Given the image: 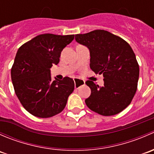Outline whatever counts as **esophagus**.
I'll return each instance as SVG.
<instances>
[{
    "mask_svg": "<svg viewBox=\"0 0 154 154\" xmlns=\"http://www.w3.org/2000/svg\"><path fill=\"white\" fill-rule=\"evenodd\" d=\"M74 87H75V88H79L80 86L85 85L84 80H80V79L78 78L74 79Z\"/></svg>",
    "mask_w": 154,
    "mask_h": 154,
    "instance_id": "34e87169",
    "label": "esophagus"
}]
</instances>
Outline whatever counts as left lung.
<instances>
[{"label":"left lung","instance_id":"8db88e82","mask_svg":"<svg viewBox=\"0 0 154 154\" xmlns=\"http://www.w3.org/2000/svg\"><path fill=\"white\" fill-rule=\"evenodd\" d=\"M75 40L89 50L91 69L104 77L102 87L91 80L86 82L91 88V95L85 100L87 106L104 116L123 111L136 94L139 76V64L130 45L103 29L77 34Z\"/></svg>","mask_w":154,"mask_h":154}]
</instances>
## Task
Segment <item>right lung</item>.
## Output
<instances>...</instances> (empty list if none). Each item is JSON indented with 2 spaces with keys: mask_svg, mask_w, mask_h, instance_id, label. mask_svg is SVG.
Masks as SVG:
<instances>
[{
  "mask_svg": "<svg viewBox=\"0 0 154 154\" xmlns=\"http://www.w3.org/2000/svg\"><path fill=\"white\" fill-rule=\"evenodd\" d=\"M74 35H38L19 48L11 69L15 92L22 106L32 116L50 118L61 112L74 89L70 77L51 79V68L60 62L63 48Z\"/></svg>",
  "mask_w": 154,
  "mask_h": 154,
  "instance_id": "1",
  "label": "right lung"
}]
</instances>
